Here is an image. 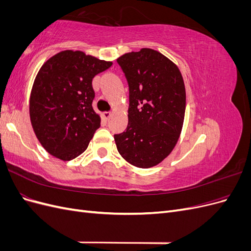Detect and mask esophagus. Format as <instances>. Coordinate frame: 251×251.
I'll list each match as a JSON object with an SVG mask.
<instances>
[{
	"mask_svg": "<svg viewBox=\"0 0 251 251\" xmlns=\"http://www.w3.org/2000/svg\"><path fill=\"white\" fill-rule=\"evenodd\" d=\"M102 115H103L104 119L109 120V119H110V117H111V115H112V113H111V112H103Z\"/></svg>",
	"mask_w": 251,
	"mask_h": 251,
	"instance_id": "obj_1",
	"label": "esophagus"
}]
</instances>
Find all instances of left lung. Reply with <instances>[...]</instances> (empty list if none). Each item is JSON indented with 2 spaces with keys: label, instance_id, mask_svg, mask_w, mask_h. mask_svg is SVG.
<instances>
[{
  "label": "left lung",
  "instance_id": "obj_1",
  "mask_svg": "<svg viewBox=\"0 0 251 251\" xmlns=\"http://www.w3.org/2000/svg\"><path fill=\"white\" fill-rule=\"evenodd\" d=\"M128 83V123L114 135L119 154L137 168L160 163L176 146L186 95L179 68L160 52L142 48L117 58Z\"/></svg>",
  "mask_w": 251,
  "mask_h": 251
}]
</instances>
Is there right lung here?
<instances>
[{
	"mask_svg": "<svg viewBox=\"0 0 251 251\" xmlns=\"http://www.w3.org/2000/svg\"><path fill=\"white\" fill-rule=\"evenodd\" d=\"M112 62L65 50L50 57L37 73L30 95V120L49 154L69 161L85 151L98 127L92 79Z\"/></svg>",
	"mask_w": 251,
	"mask_h": 251,
	"instance_id": "add662e5",
	"label": "right lung"
}]
</instances>
